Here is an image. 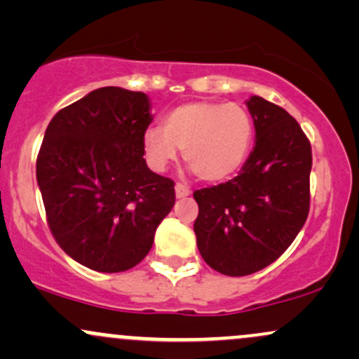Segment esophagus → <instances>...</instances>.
I'll list each match as a JSON object with an SVG mask.
<instances>
[{"label":"esophagus","mask_w":359,"mask_h":359,"mask_svg":"<svg viewBox=\"0 0 359 359\" xmlns=\"http://www.w3.org/2000/svg\"><path fill=\"white\" fill-rule=\"evenodd\" d=\"M175 196L179 197V199H184V197L191 196V189H189L185 184H177L175 185Z\"/></svg>","instance_id":"34e87169"}]
</instances>
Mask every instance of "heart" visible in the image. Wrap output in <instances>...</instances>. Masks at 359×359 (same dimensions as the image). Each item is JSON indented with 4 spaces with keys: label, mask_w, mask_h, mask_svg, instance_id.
Masks as SVG:
<instances>
[{
    "label": "heart",
    "mask_w": 359,
    "mask_h": 359,
    "mask_svg": "<svg viewBox=\"0 0 359 359\" xmlns=\"http://www.w3.org/2000/svg\"><path fill=\"white\" fill-rule=\"evenodd\" d=\"M255 126L250 113L234 102L196 101L177 106L162 128L143 137V154L151 170H167L184 150L185 160L208 182L236 174L248 158Z\"/></svg>",
    "instance_id": "1"
}]
</instances>
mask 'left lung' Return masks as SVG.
<instances>
[{
  "mask_svg": "<svg viewBox=\"0 0 359 359\" xmlns=\"http://www.w3.org/2000/svg\"><path fill=\"white\" fill-rule=\"evenodd\" d=\"M257 140L240 175L194 192L197 248L211 269L245 277L273 263L295 240L311 204L312 150L285 109L246 101Z\"/></svg>",
  "mask_w": 359,
  "mask_h": 359,
  "instance_id": "8db88e82",
  "label": "left lung"
}]
</instances>
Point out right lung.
<instances>
[{
  "label": "right lung",
  "mask_w": 359,
  "mask_h": 359,
  "mask_svg": "<svg viewBox=\"0 0 359 359\" xmlns=\"http://www.w3.org/2000/svg\"><path fill=\"white\" fill-rule=\"evenodd\" d=\"M145 93L101 88L60 109L36 156L48 228L72 259L116 273L138 265L175 204L174 180L151 172Z\"/></svg>",
  "instance_id": "obj_1"
}]
</instances>
